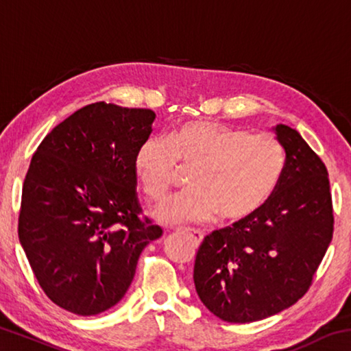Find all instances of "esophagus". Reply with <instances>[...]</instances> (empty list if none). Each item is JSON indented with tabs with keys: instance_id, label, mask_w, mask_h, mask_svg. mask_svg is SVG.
I'll list each match as a JSON object with an SVG mask.
<instances>
[{
	"instance_id": "esophagus-1",
	"label": "esophagus",
	"mask_w": 351,
	"mask_h": 351,
	"mask_svg": "<svg viewBox=\"0 0 351 351\" xmlns=\"http://www.w3.org/2000/svg\"><path fill=\"white\" fill-rule=\"evenodd\" d=\"M187 232H189L190 235H192V237H193V239H195V241H197V243H198V245H199V243H201V241H203V239H204V235H203V234H201V232H199V230H195V229H187Z\"/></svg>"
}]
</instances>
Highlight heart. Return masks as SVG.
<instances>
[{
	"instance_id": "heart-1",
	"label": "heart",
	"mask_w": 351,
	"mask_h": 351,
	"mask_svg": "<svg viewBox=\"0 0 351 351\" xmlns=\"http://www.w3.org/2000/svg\"><path fill=\"white\" fill-rule=\"evenodd\" d=\"M180 165L195 167L192 190L158 206V221L203 223L217 213L223 221H241L274 193L285 154L274 136L209 121L184 122L167 139L148 138L134 153V175L153 201L169 193Z\"/></svg>"
}]
</instances>
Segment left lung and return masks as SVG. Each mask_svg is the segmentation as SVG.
I'll list each match as a JSON object with an SVG mask.
<instances>
[{
    "label": "left lung",
    "mask_w": 351,
    "mask_h": 351,
    "mask_svg": "<svg viewBox=\"0 0 351 351\" xmlns=\"http://www.w3.org/2000/svg\"><path fill=\"white\" fill-rule=\"evenodd\" d=\"M274 132L285 150L274 193L254 215L204 237L195 258L199 299L226 322H255L294 305L332 239L325 164L299 132L283 123Z\"/></svg>",
    "instance_id": "obj_1"
}]
</instances>
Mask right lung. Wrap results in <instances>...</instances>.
I'll list each match as a JSON object with an SVG mask.
<instances>
[{
	"instance_id": "add662e5",
	"label": "right lung",
	"mask_w": 351,
	"mask_h": 351,
	"mask_svg": "<svg viewBox=\"0 0 351 351\" xmlns=\"http://www.w3.org/2000/svg\"><path fill=\"white\" fill-rule=\"evenodd\" d=\"M156 114L86 105L41 141L23 184L19 239L45 294L94 316L114 306L162 229L142 212L133 161Z\"/></svg>"
}]
</instances>
